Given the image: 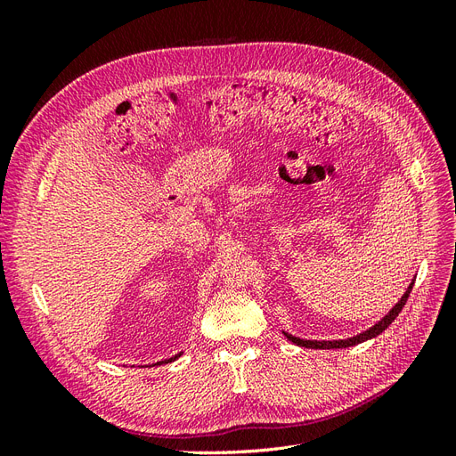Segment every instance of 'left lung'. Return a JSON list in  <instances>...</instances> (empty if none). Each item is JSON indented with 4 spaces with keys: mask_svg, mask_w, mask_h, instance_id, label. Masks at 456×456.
<instances>
[{
    "mask_svg": "<svg viewBox=\"0 0 456 456\" xmlns=\"http://www.w3.org/2000/svg\"><path fill=\"white\" fill-rule=\"evenodd\" d=\"M412 285H415V278L411 280L409 287L405 289L403 297L395 302V305L390 308L388 314H386V315L382 317V320H379L375 325H370L369 329L362 330V333H357V335H354V337L337 338V340H310V338H300V337H295V335H291V333H285V330H283V335H285L287 340H291L293 344H297V346L314 348V350H330V348H348V346H355V344H362V342H365V340H370V338L379 337V335L382 333V330H386V329H388V327L392 325V322L395 320V317L399 315V312H402V308L405 306V302H407V298H409V295H411V291H412Z\"/></svg>",
    "mask_w": 456,
    "mask_h": 456,
    "instance_id": "obj_1",
    "label": "left lung"
}]
</instances>
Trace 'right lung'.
Masks as SVG:
<instances>
[{
	"label": "right lung",
	"instance_id": "1",
	"mask_svg": "<svg viewBox=\"0 0 456 456\" xmlns=\"http://www.w3.org/2000/svg\"><path fill=\"white\" fill-rule=\"evenodd\" d=\"M183 355V352H178L176 355H173V357H169V360H165V362H158V363H154V365H161V363H171V362H175V360H178V357Z\"/></svg>",
	"mask_w": 456,
	"mask_h": 456
}]
</instances>
